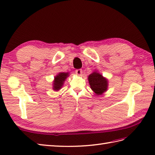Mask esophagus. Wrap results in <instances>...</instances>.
I'll list each match as a JSON object with an SVG mask.
<instances>
[{"label": "esophagus", "mask_w": 155, "mask_h": 155, "mask_svg": "<svg viewBox=\"0 0 155 155\" xmlns=\"http://www.w3.org/2000/svg\"><path fill=\"white\" fill-rule=\"evenodd\" d=\"M75 72L77 75L80 76L83 74V70H82V69H77V70L75 71Z\"/></svg>", "instance_id": "34e87169"}]
</instances>
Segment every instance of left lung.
Wrapping results in <instances>:
<instances>
[{"mask_svg":"<svg viewBox=\"0 0 155 155\" xmlns=\"http://www.w3.org/2000/svg\"><path fill=\"white\" fill-rule=\"evenodd\" d=\"M91 89L97 95H101L107 91L108 81L98 72H93L88 77Z\"/></svg>","mask_w":155,"mask_h":155,"instance_id":"left-lung-1","label":"left lung"}]
</instances>
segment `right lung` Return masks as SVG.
Instances as JSON below:
<instances>
[{"label": "right lung", "mask_w": 155, "mask_h": 155, "mask_svg": "<svg viewBox=\"0 0 155 155\" xmlns=\"http://www.w3.org/2000/svg\"><path fill=\"white\" fill-rule=\"evenodd\" d=\"M68 76V72H59L54 77L52 89L56 91L60 90L62 87L63 86L64 81L67 79Z\"/></svg>", "instance_id": "add662e5"}]
</instances>
